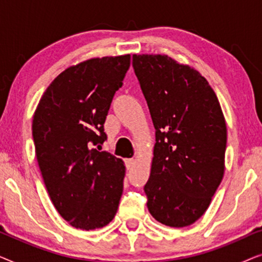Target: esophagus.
Instances as JSON below:
<instances>
[{
	"label": "esophagus",
	"mask_w": 262,
	"mask_h": 262,
	"mask_svg": "<svg viewBox=\"0 0 262 262\" xmlns=\"http://www.w3.org/2000/svg\"><path fill=\"white\" fill-rule=\"evenodd\" d=\"M134 163H135L134 159H126V160H125V164H126L127 169H130V168L134 166Z\"/></svg>",
	"instance_id": "obj_1"
}]
</instances>
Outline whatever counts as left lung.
Masks as SVG:
<instances>
[{"mask_svg": "<svg viewBox=\"0 0 262 262\" xmlns=\"http://www.w3.org/2000/svg\"><path fill=\"white\" fill-rule=\"evenodd\" d=\"M132 66L156 130L146 206L160 223L188 227L205 213L224 175L220 101L199 71L166 55H134Z\"/></svg>", "mask_w": 262, "mask_h": 262, "instance_id": "left-lung-1", "label": "left lung"}]
</instances>
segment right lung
I'll list each match as a JSON object with an SVG mask.
<instances>
[{
    "label": "right lung",
    "mask_w": 262,
    "mask_h": 262,
    "mask_svg": "<svg viewBox=\"0 0 262 262\" xmlns=\"http://www.w3.org/2000/svg\"><path fill=\"white\" fill-rule=\"evenodd\" d=\"M130 59L102 57L69 67L46 88L34 112L35 156L50 199L81 230L108 224L123 194L124 162L92 146L106 141L103 124Z\"/></svg>",
    "instance_id": "1"
}]
</instances>
